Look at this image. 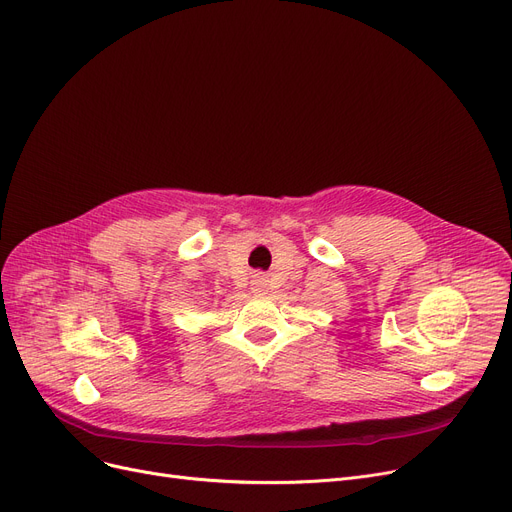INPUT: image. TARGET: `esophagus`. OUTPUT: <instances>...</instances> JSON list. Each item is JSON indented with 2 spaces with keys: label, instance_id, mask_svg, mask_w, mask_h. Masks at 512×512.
<instances>
[{
  "label": "esophagus",
  "instance_id": "34e87169",
  "mask_svg": "<svg viewBox=\"0 0 512 512\" xmlns=\"http://www.w3.org/2000/svg\"><path fill=\"white\" fill-rule=\"evenodd\" d=\"M251 291L255 295H268V291H270V278L263 276V274H257L253 278V282H251Z\"/></svg>",
  "mask_w": 512,
  "mask_h": 512
}]
</instances>
